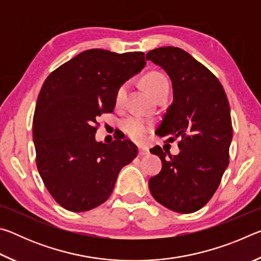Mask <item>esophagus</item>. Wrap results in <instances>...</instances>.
Here are the masks:
<instances>
[{
  "label": "esophagus",
  "mask_w": 261,
  "mask_h": 261,
  "mask_svg": "<svg viewBox=\"0 0 261 261\" xmlns=\"http://www.w3.org/2000/svg\"><path fill=\"white\" fill-rule=\"evenodd\" d=\"M148 154V148L146 146H139V155H146Z\"/></svg>",
  "instance_id": "1"
}]
</instances>
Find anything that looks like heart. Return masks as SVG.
I'll list each match as a JSON object with an SVG mask.
<instances>
[{
    "instance_id": "1",
    "label": "heart",
    "mask_w": 261,
    "mask_h": 261,
    "mask_svg": "<svg viewBox=\"0 0 261 261\" xmlns=\"http://www.w3.org/2000/svg\"><path fill=\"white\" fill-rule=\"evenodd\" d=\"M145 87L153 96H155L163 88L168 87V83L166 78L161 76L160 73L151 72L147 73L143 79ZM126 93V85H122L117 88L116 93H115V103L120 105L122 101L124 100V96ZM123 129L129 135L132 139L135 140H141L146 136L147 132L151 129V123L148 121L144 120L140 117H130L123 122Z\"/></svg>"
}]
</instances>
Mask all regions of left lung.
<instances>
[{"label": "left lung", "instance_id": "left-lung-1", "mask_svg": "<svg viewBox=\"0 0 261 261\" xmlns=\"http://www.w3.org/2000/svg\"><path fill=\"white\" fill-rule=\"evenodd\" d=\"M146 60L165 70L173 85V103L156 134L169 143L182 138L177 155L151 149L162 169L149 178V191L167 208L193 213L213 197L228 167L232 126L227 95L219 79L180 48H156Z\"/></svg>", "mask_w": 261, "mask_h": 261}]
</instances>
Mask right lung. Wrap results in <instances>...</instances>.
Returning a JSON list of instances; mask_svg holds the SVG:
<instances>
[{
    "label": "right lung",
    "mask_w": 261,
    "mask_h": 261,
    "mask_svg": "<svg viewBox=\"0 0 261 261\" xmlns=\"http://www.w3.org/2000/svg\"><path fill=\"white\" fill-rule=\"evenodd\" d=\"M141 51L88 49L62 64L43 83L33 117L37 167L53 198L71 212L108 199L118 173L138 148L129 139L96 141V118L115 108L117 88L144 69Z\"/></svg>",
    "instance_id": "right-lung-1"
}]
</instances>
